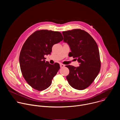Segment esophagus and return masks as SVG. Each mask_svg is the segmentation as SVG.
I'll return each instance as SVG.
<instances>
[{
    "instance_id": "1",
    "label": "esophagus",
    "mask_w": 120,
    "mask_h": 120,
    "mask_svg": "<svg viewBox=\"0 0 120 120\" xmlns=\"http://www.w3.org/2000/svg\"><path fill=\"white\" fill-rule=\"evenodd\" d=\"M60 67H61V68H63V67H64V66H65V65H64V64H60Z\"/></svg>"
}]
</instances>
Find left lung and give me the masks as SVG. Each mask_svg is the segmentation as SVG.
<instances>
[{"mask_svg":"<svg viewBox=\"0 0 120 120\" xmlns=\"http://www.w3.org/2000/svg\"><path fill=\"white\" fill-rule=\"evenodd\" d=\"M64 42L69 45L71 52L69 56L75 58L79 66L67 65L69 74L66 79L71 86L82 90L89 87L99 73L101 68L98 45L86 31L76 29L63 31Z\"/></svg>","mask_w":120,"mask_h":120,"instance_id":"8db88e82","label":"left lung"}]
</instances>
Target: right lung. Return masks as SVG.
<instances>
[{"mask_svg":"<svg viewBox=\"0 0 120 120\" xmlns=\"http://www.w3.org/2000/svg\"><path fill=\"white\" fill-rule=\"evenodd\" d=\"M63 39L59 32L40 30L25 41L19 55V64L24 78L33 88L43 91L50 86L60 65L50 64L44 56L50 54L53 45Z\"/></svg>","mask_w":120,"mask_h":120,"instance_id":"right-lung-1","label":"right lung"}]
</instances>
